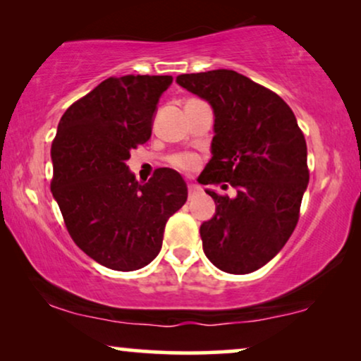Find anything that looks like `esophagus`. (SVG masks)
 Masks as SVG:
<instances>
[{
	"label": "esophagus",
	"mask_w": 361,
	"mask_h": 361,
	"mask_svg": "<svg viewBox=\"0 0 361 361\" xmlns=\"http://www.w3.org/2000/svg\"><path fill=\"white\" fill-rule=\"evenodd\" d=\"M187 190H189V197H194L199 194L202 189H200V185H197V184H189L187 185Z\"/></svg>",
	"instance_id": "obj_1"
}]
</instances>
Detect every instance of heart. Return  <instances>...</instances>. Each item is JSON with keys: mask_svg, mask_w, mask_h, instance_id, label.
Here are the masks:
<instances>
[{"mask_svg": "<svg viewBox=\"0 0 361 361\" xmlns=\"http://www.w3.org/2000/svg\"><path fill=\"white\" fill-rule=\"evenodd\" d=\"M171 164L180 171H194L199 166V159L194 154H177L171 159Z\"/></svg>", "mask_w": 361, "mask_h": 361, "instance_id": "b5f03b06", "label": "heart"}]
</instances>
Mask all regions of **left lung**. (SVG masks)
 <instances>
[{"label": "left lung", "instance_id": "1", "mask_svg": "<svg viewBox=\"0 0 361 361\" xmlns=\"http://www.w3.org/2000/svg\"><path fill=\"white\" fill-rule=\"evenodd\" d=\"M176 82L215 113L212 159L200 184L236 189L235 199L207 190L216 210L200 226L204 253L225 273H253L298 225L309 184L304 133L278 93L235 71L182 73Z\"/></svg>", "mask_w": 361, "mask_h": 361}]
</instances>
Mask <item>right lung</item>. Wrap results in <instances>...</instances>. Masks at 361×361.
Segmentation results:
<instances>
[{
    "mask_svg": "<svg viewBox=\"0 0 361 361\" xmlns=\"http://www.w3.org/2000/svg\"><path fill=\"white\" fill-rule=\"evenodd\" d=\"M171 75L110 77L63 113L52 141L51 190L68 235L105 268L135 271L159 255L164 228L187 200L179 172L161 167L146 184L128 169L149 140Z\"/></svg>",
    "mask_w": 361,
    "mask_h": 361,
    "instance_id": "1",
    "label": "right lung"
}]
</instances>
